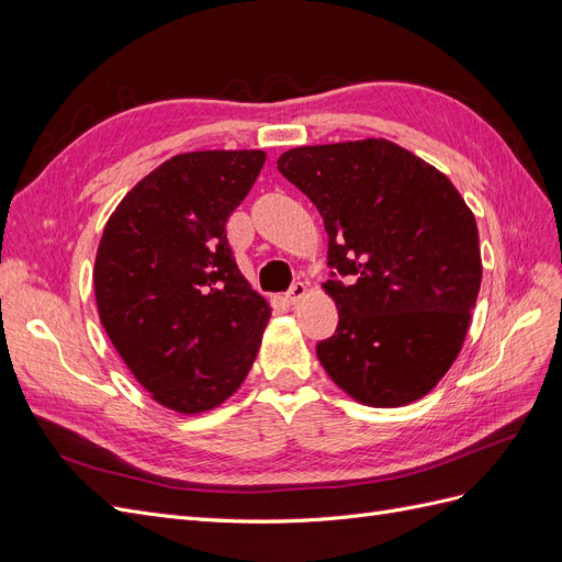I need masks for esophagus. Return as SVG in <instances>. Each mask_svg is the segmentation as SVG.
Segmentation results:
<instances>
[{
    "instance_id": "obj_1",
    "label": "esophagus",
    "mask_w": 562,
    "mask_h": 562,
    "mask_svg": "<svg viewBox=\"0 0 562 562\" xmlns=\"http://www.w3.org/2000/svg\"><path fill=\"white\" fill-rule=\"evenodd\" d=\"M304 297H307V285H304L302 281L293 283V285H291V291L285 293V300L291 302V304H297V302H300V300H304Z\"/></svg>"
}]
</instances>
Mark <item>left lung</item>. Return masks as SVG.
<instances>
[{"label":"left lung","instance_id":"1","mask_svg":"<svg viewBox=\"0 0 562 562\" xmlns=\"http://www.w3.org/2000/svg\"><path fill=\"white\" fill-rule=\"evenodd\" d=\"M277 164L328 232L335 271L323 288L339 323L316 345L323 370L370 407L427 396L462 351L483 279L479 227L462 194L384 138L295 147Z\"/></svg>","mask_w":562,"mask_h":562}]
</instances>
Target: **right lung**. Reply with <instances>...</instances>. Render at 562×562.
Masks as SVG:
<instances>
[{"label":"right lung","instance_id":"add662e5","mask_svg":"<svg viewBox=\"0 0 562 562\" xmlns=\"http://www.w3.org/2000/svg\"><path fill=\"white\" fill-rule=\"evenodd\" d=\"M262 149L176 155L119 201L100 239V323L133 378L180 415L239 389L271 316L234 262L225 225L258 180Z\"/></svg>","mask_w":562,"mask_h":562}]
</instances>
